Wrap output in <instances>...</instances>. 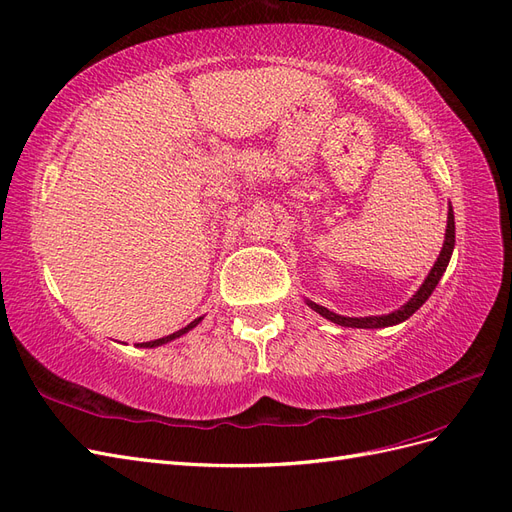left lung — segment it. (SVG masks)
Segmentation results:
<instances>
[{"label":"left lung","instance_id":"1","mask_svg":"<svg viewBox=\"0 0 512 512\" xmlns=\"http://www.w3.org/2000/svg\"><path fill=\"white\" fill-rule=\"evenodd\" d=\"M452 248H455V214H452V208L448 210V227H446V240H444V246H442V253L440 257H437L435 266L431 268L429 276L425 279V283H422V287L416 291V296L403 304L399 311L394 313H388V315H382V317H343V315H337L328 311L326 306H319L315 302H306L311 306L313 311H317L321 317H326L330 321H334V324L339 326H345V328H386V326H394V324H401V321H405L410 315H414L422 304H425L429 300V296L433 294V289L437 287V283H440L442 274L446 272V266L450 261V255H452Z\"/></svg>","mask_w":512,"mask_h":512}]
</instances>
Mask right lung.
<instances>
[{
	"instance_id": "obj_1",
	"label": "right lung",
	"mask_w": 512,
	"mask_h": 512,
	"mask_svg": "<svg viewBox=\"0 0 512 512\" xmlns=\"http://www.w3.org/2000/svg\"><path fill=\"white\" fill-rule=\"evenodd\" d=\"M203 317H197L195 321H191V324H188L186 328H182V330H178V332H173V334H169V337H163V339H156V341H150V343H141V347H156V345H163V343H169V341H173L175 337H182V334H186L188 330L191 328H195L199 321H201Z\"/></svg>"
}]
</instances>
